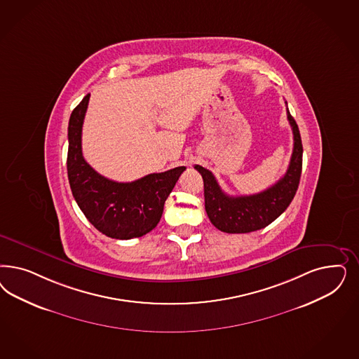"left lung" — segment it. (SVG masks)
Returning a JSON list of instances; mask_svg holds the SVG:
<instances>
[{
  "label": "left lung",
  "instance_id": "1",
  "mask_svg": "<svg viewBox=\"0 0 359 359\" xmlns=\"http://www.w3.org/2000/svg\"><path fill=\"white\" fill-rule=\"evenodd\" d=\"M287 103V102H285ZM293 132V153L287 173L269 189L252 196L231 197L222 191L215 177L201 165L194 168L203 178L205 208L210 222L227 233H245L264 229L290 206L300 184L302 144L300 130L287 109Z\"/></svg>",
  "mask_w": 359,
  "mask_h": 359
}]
</instances>
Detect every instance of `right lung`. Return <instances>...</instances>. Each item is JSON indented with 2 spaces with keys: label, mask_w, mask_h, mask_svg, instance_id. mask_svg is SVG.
<instances>
[{
  "label": "right lung",
  "mask_w": 359,
  "mask_h": 359,
  "mask_svg": "<svg viewBox=\"0 0 359 359\" xmlns=\"http://www.w3.org/2000/svg\"><path fill=\"white\" fill-rule=\"evenodd\" d=\"M88 100L90 93L69 116L67 174L72 196L96 230L121 241L140 238L158 224L165 201L186 168L148 174L133 182H116L95 172L81 153Z\"/></svg>",
  "instance_id": "1"
}]
</instances>
